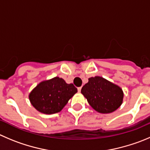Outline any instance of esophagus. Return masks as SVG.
<instances>
[{"mask_svg": "<svg viewBox=\"0 0 150 150\" xmlns=\"http://www.w3.org/2000/svg\"><path fill=\"white\" fill-rule=\"evenodd\" d=\"M81 89H82V87H79V88H78V92H80Z\"/></svg>", "mask_w": 150, "mask_h": 150, "instance_id": "esophagus-1", "label": "esophagus"}]
</instances>
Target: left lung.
Segmentation results:
<instances>
[{
  "mask_svg": "<svg viewBox=\"0 0 150 150\" xmlns=\"http://www.w3.org/2000/svg\"><path fill=\"white\" fill-rule=\"evenodd\" d=\"M81 93L93 109L100 113H110L122 105L124 92L119 85L102 76L88 79Z\"/></svg>",
  "mask_w": 150,
  "mask_h": 150,
  "instance_id": "left-lung-1",
  "label": "left lung"
}]
</instances>
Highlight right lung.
Here are the masks:
<instances>
[{"label":"right lung","mask_w":150,"mask_h":150,"mask_svg":"<svg viewBox=\"0 0 150 150\" xmlns=\"http://www.w3.org/2000/svg\"><path fill=\"white\" fill-rule=\"evenodd\" d=\"M77 92L73 84L58 76L40 82L28 94L32 106L44 114L59 112Z\"/></svg>","instance_id":"right-lung-1"}]
</instances>
